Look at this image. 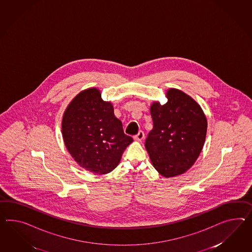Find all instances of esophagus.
<instances>
[{"instance_id":"34e87169","label":"esophagus","mask_w":252,"mask_h":252,"mask_svg":"<svg viewBox=\"0 0 252 252\" xmlns=\"http://www.w3.org/2000/svg\"><path fill=\"white\" fill-rule=\"evenodd\" d=\"M143 138H144V132H143L142 130H140V131L134 136V140H136V141H142Z\"/></svg>"}]
</instances>
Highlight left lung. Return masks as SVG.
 Masks as SVG:
<instances>
[{"label": "left lung", "mask_w": 252, "mask_h": 252, "mask_svg": "<svg viewBox=\"0 0 252 252\" xmlns=\"http://www.w3.org/2000/svg\"><path fill=\"white\" fill-rule=\"evenodd\" d=\"M166 97V103L151 106L154 127L145 140V148L159 174L174 177L186 173L198 158L207 122L200 106L183 91L170 89Z\"/></svg>", "instance_id": "obj_1"}]
</instances>
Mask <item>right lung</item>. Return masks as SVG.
<instances>
[{
    "label": "right lung",
    "mask_w": 252,
    "mask_h": 252,
    "mask_svg": "<svg viewBox=\"0 0 252 252\" xmlns=\"http://www.w3.org/2000/svg\"><path fill=\"white\" fill-rule=\"evenodd\" d=\"M65 147L86 170L105 174L116 168L132 138L123 131L112 104L104 101L96 88L81 91L73 98L62 120Z\"/></svg>",
    "instance_id": "1"
}]
</instances>
